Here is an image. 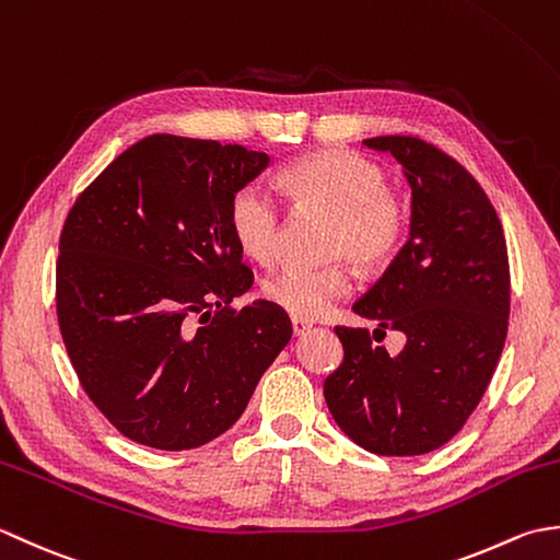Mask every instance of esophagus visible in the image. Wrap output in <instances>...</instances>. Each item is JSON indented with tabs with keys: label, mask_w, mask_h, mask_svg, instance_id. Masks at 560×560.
Listing matches in <instances>:
<instances>
[{
	"label": "esophagus",
	"mask_w": 560,
	"mask_h": 560,
	"mask_svg": "<svg viewBox=\"0 0 560 560\" xmlns=\"http://www.w3.org/2000/svg\"><path fill=\"white\" fill-rule=\"evenodd\" d=\"M291 327H293L295 337H303L305 331L313 329V323H311V319H303V317H291Z\"/></svg>",
	"instance_id": "34e87169"
}]
</instances>
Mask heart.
Wrapping results in <instances>:
<instances>
[{"label": "heart", "instance_id": "1", "mask_svg": "<svg viewBox=\"0 0 560 560\" xmlns=\"http://www.w3.org/2000/svg\"><path fill=\"white\" fill-rule=\"evenodd\" d=\"M281 185L299 207L329 213V257H343L361 271H375L397 253L407 231V209L385 187V173L373 161L351 151H319L287 165ZM229 225L249 259L269 265L277 257L281 209L259 183L235 189L229 201ZM347 289L349 271L343 265L287 267L271 273L261 287L267 301L305 319L325 315Z\"/></svg>", "mask_w": 560, "mask_h": 560}]
</instances>
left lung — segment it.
I'll list each match as a JSON object with an SVG mask.
<instances>
[{
    "label": "left lung",
    "mask_w": 560,
    "mask_h": 560,
    "mask_svg": "<svg viewBox=\"0 0 560 560\" xmlns=\"http://www.w3.org/2000/svg\"><path fill=\"white\" fill-rule=\"evenodd\" d=\"M363 144L395 156L411 187L409 241L353 313L397 329V355L368 329L337 327L343 361L325 380L337 425L375 455H425L457 435L503 353L510 265L503 225L481 185L416 137ZM375 337V335H373Z\"/></svg>",
    "instance_id": "left-lung-1"
}]
</instances>
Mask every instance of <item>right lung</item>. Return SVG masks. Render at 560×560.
<instances>
[{
	"instance_id": "obj_1",
	"label": "right lung",
	"mask_w": 560,
	"mask_h": 560,
	"mask_svg": "<svg viewBox=\"0 0 560 560\" xmlns=\"http://www.w3.org/2000/svg\"><path fill=\"white\" fill-rule=\"evenodd\" d=\"M267 168L241 144L151 135L69 211L59 331L81 387L135 443L192 450L229 431L293 335L271 301L225 307L253 287L229 201Z\"/></svg>"
}]
</instances>
